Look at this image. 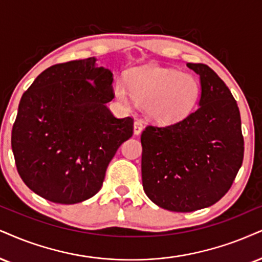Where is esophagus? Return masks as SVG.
<instances>
[{
    "label": "esophagus",
    "mask_w": 262,
    "mask_h": 262,
    "mask_svg": "<svg viewBox=\"0 0 262 262\" xmlns=\"http://www.w3.org/2000/svg\"><path fill=\"white\" fill-rule=\"evenodd\" d=\"M142 128H143V124H142L141 120H136L134 124V132L135 135H140L142 132Z\"/></svg>",
    "instance_id": "obj_1"
}]
</instances>
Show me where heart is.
<instances>
[{"label": "heart", "instance_id": "heart-1", "mask_svg": "<svg viewBox=\"0 0 262 262\" xmlns=\"http://www.w3.org/2000/svg\"><path fill=\"white\" fill-rule=\"evenodd\" d=\"M114 93L124 104L132 101L143 103L150 120L171 124L193 112L199 101L200 83L190 74L149 66L132 70L127 82L116 81Z\"/></svg>", "mask_w": 262, "mask_h": 262}]
</instances>
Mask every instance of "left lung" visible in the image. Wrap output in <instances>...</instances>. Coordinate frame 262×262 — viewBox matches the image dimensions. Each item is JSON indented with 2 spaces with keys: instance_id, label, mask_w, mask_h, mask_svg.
Here are the masks:
<instances>
[{
  "instance_id": "1",
  "label": "left lung",
  "mask_w": 262,
  "mask_h": 262,
  "mask_svg": "<svg viewBox=\"0 0 262 262\" xmlns=\"http://www.w3.org/2000/svg\"><path fill=\"white\" fill-rule=\"evenodd\" d=\"M187 67L200 76L198 108L175 124L148 125L141 135L144 192L160 208L176 212L219 202L244 157L239 109L230 89L205 64Z\"/></svg>"
}]
</instances>
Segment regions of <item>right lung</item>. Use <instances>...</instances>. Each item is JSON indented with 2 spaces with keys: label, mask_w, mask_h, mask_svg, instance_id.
Instances as JSON below:
<instances>
[{
  "label": "right lung",
  "mask_w": 262,
  "mask_h": 262,
  "mask_svg": "<svg viewBox=\"0 0 262 262\" xmlns=\"http://www.w3.org/2000/svg\"><path fill=\"white\" fill-rule=\"evenodd\" d=\"M113 74L96 58L47 68L23 93L12 150L24 183L42 198L75 204L101 189L108 164L134 134L131 116L118 119Z\"/></svg>",
  "instance_id": "obj_1"
}]
</instances>
